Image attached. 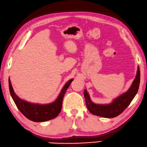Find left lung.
<instances>
[{
    "mask_svg": "<svg viewBox=\"0 0 147 147\" xmlns=\"http://www.w3.org/2000/svg\"><path fill=\"white\" fill-rule=\"evenodd\" d=\"M140 82V71L138 66L135 79H134L128 91L115 98L111 103L106 105L94 103L91 100L87 90L85 89L84 95L87 108L89 111L93 115L105 118L115 117L121 114L132 101L138 91Z\"/></svg>",
    "mask_w": 147,
    "mask_h": 147,
    "instance_id": "left-lung-1",
    "label": "left lung"
}]
</instances>
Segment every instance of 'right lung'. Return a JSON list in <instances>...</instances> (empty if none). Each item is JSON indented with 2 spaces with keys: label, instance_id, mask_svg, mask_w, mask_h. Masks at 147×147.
I'll return each instance as SVG.
<instances>
[{
  "label": "right lung",
  "instance_id": "obj_1",
  "mask_svg": "<svg viewBox=\"0 0 147 147\" xmlns=\"http://www.w3.org/2000/svg\"><path fill=\"white\" fill-rule=\"evenodd\" d=\"M74 79H70L65 84L58 97L54 102L40 105L27 102L20 98L15 93L9 78V87L11 96L18 109L26 118L34 122H45L56 117L60 113L64 95Z\"/></svg>",
  "mask_w": 147,
  "mask_h": 147
}]
</instances>
